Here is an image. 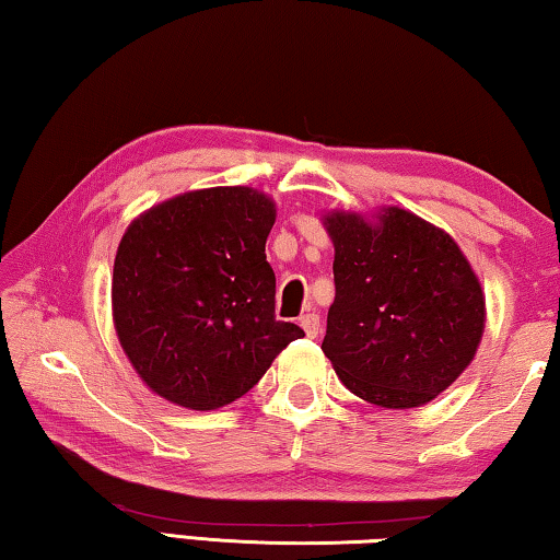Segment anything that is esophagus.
Listing matches in <instances>:
<instances>
[{
  "instance_id": "esophagus-1",
  "label": "esophagus",
  "mask_w": 560,
  "mask_h": 560,
  "mask_svg": "<svg viewBox=\"0 0 560 560\" xmlns=\"http://www.w3.org/2000/svg\"><path fill=\"white\" fill-rule=\"evenodd\" d=\"M301 328L306 330L308 338H316L318 330H320V318H318V314H303V316H301Z\"/></svg>"
}]
</instances>
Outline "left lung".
I'll use <instances>...</instances> for the list:
<instances>
[{"label": "left lung", "mask_w": 560, "mask_h": 560, "mask_svg": "<svg viewBox=\"0 0 560 560\" xmlns=\"http://www.w3.org/2000/svg\"><path fill=\"white\" fill-rule=\"evenodd\" d=\"M336 299L324 348L350 393L407 410L457 381L485 334V293L457 242L387 207L371 224L328 212Z\"/></svg>", "instance_id": "1"}]
</instances>
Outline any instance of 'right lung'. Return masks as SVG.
I'll list each match as a JSON object with an SVG mask.
<instances>
[{
	"label": "right lung",
	"instance_id": "right-lung-1",
	"mask_svg": "<svg viewBox=\"0 0 560 560\" xmlns=\"http://www.w3.org/2000/svg\"><path fill=\"white\" fill-rule=\"evenodd\" d=\"M277 210L252 187L177 195L140 214L113 264V324L150 390L189 410L249 393L296 324L273 316L267 236Z\"/></svg>",
	"mask_w": 560,
	"mask_h": 560
}]
</instances>
